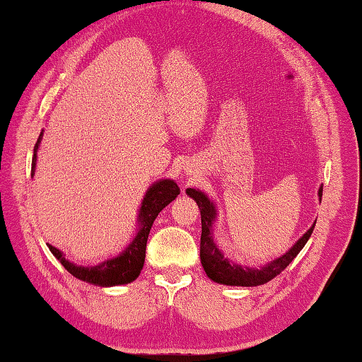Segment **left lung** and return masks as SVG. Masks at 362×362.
Segmentation results:
<instances>
[{"label": "left lung", "instance_id": "left-lung-1", "mask_svg": "<svg viewBox=\"0 0 362 362\" xmlns=\"http://www.w3.org/2000/svg\"><path fill=\"white\" fill-rule=\"evenodd\" d=\"M186 194L194 199L199 204L200 214H202V238H200V262L206 276L213 282L222 284V285H231V287H257V285H263L269 282L271 279L281 274V272L287 268L293 262L301 249L309 241V238L315 227V222L312 227L305 231V233L299 238V240L291 245V247L285 252L276 260L266 263L260 268H249V266H243L233 263L223 255V252L219 249V245L214 241L213 235V225L217 221V211L216 203L209 199V197L202 192L199 189L189 187L186 189ZM323 195V186L318 189V197L322 202Z\"/></svg>", "mask_w": 362, "mask_h": 362}]
</instances>
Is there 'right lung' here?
I'll list each match as a JSON object with an SVG mask.
<instances>
[{
	"mask_svg": "<svg viewBox=\"0 0 362 362\" xmlns=\"http://www.w3.org/2000/svg\"><path fill=\"white\" fill-rule=\"evenodd\" d=\"M44 131L40 132L39 139L34 146L33 163H31V176L36 172L37 162V151L42 141ZM180 195V187L173 180H159L153 182L148 187L145 197H143L139 216H137V233L132 238L131 244L121 252L119 255L108 258L94 266H80L75 264L71 260H67L63 252L53 247L49 244V249L54 258L71 272L74 277L80 279L86 284L98 285V287H115V285H126L134 282L140 276L145 263V252H146V241L149 230H151L156 217L159 216L160 211L172 203L176 197Z\"/></svg>",
	"mask_w": 362,
	"mask_h": 362,
	"instance_id": "right-lung-1",
	"label": "right lung"
}]
</instances>
